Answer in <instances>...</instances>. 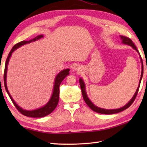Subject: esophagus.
Wrapping results in <instances>:
<instances>
[{
  "instance_id": "obj_1",
  "label": "esophagus",
  "mask_w": 147,
  "mask_h": 147,
  "mask_svg": "<svg viewBox=\"0 0 147 147\" xmlns=\"http://www.w3.org/2000/svg\"><path fill=\"white\" fill-rule=\"evenodd\" d=\"M75 70H76V71H78V68H75Z\"/></svg>"
}]
</instances>
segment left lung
Masks as SVG:
<instances>
[{
	"instance_id": "1",
	"label": "left lung",
	"mask_w": 147,
	"mask_h": 147,
	"mask_svg": "<svg viewBox=\"0 0 147 147\" xmlns=\"http://www.w3.org/2000/svg\"><path fill=\"white\" fill-rule=\"evenodd\" d=\"M120 37H121V39H122V43H123V44H126V45H128L131 46L134 50H136V51L138 52V54H139V56H140L141 61V63H142V70H141V74L140 80H139V86H138V89H137V90L136 91L135 94H134V95L133 96V97L131 98V100L129 101L126 104L125 106H124L123 107H122V108H119V109H103V108H98V107L96 106L95 105H94V104H93V103H92V102L90 100H89V98H88V95H87V94H86L85 84H84L82 79L80 78L79 79V82H80V84L82 93V96H83V98H84V101L86 102V103L88 104V106L92 109V110H93L94 111H95V112H97V113H99L108 114V115H109V114H115V113H117L121 112V111H123V110H124V109H127L128 108H129V107H130L131 105V104L134 102V101L135 100L137 94H138V91H139V86H140L141 79H142V77H143V61H142V58H141L140 54H139V53L138 50L137 49V47H136L135 45H134V43H133L132 41H131L130 38H127V37L123 36H121Z\"/></svg>"
}]
</instances>
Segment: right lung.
Wrapping results in <instances>:
<instances>
[{
  "mask_svg": "<svg viewBox=\"0 0 147 147\" xmlns=\"http://www.w3.org/2000/svg\"><path fill=\"white\" fill-rule=\"evenodd\" d=\"M43 35H39V36H36L35 38L30 39V40H29V41H21V42H19V43L15 45L8 54V58H7L6 61V63H5V68H4V87H5V89H6V92L8 94L9 98H10V99L12 101V102H13L14 106H16V108L17 109H18V111L20 113H22L23 115H25V116L30 117H34V118L43 117L48 115L50 113L53 112V111H54V109L56 108V106L58 104V101H59V86H60V84L61 83V82L63 80V79L69 74V71H70V69H64V70L61 71V72H59V73L58 74V75L56 76L55 82H54V85L53 93V94H52L51 99H50L48 102H47L44 106L41 107V108H40L34 109V110H32V111H28V110H25V109L21 108V107L17 105L16 102L14 101L13 99L12 98L11 96L10 95V94H9V91L8 90V88H7V84H6L7 69H8V65L9 63V58H10L11 54L14 51H16V49L19 48L20 47L24 45L27 44V43H31V42H33V41H36V40H38V39H41V38H43Z\"/></svg>",
  "mask_w": 147,
  "mask_h": 147,
  "instance_id": "1",
  "label": "right lung"
}]
</instances>
